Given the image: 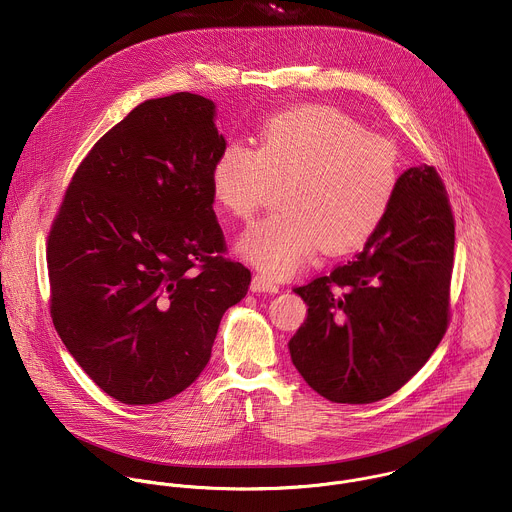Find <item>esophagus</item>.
Instances as JSON below:
<instances>
[{"mask_svg":"<svg viewBox=\"0 0 512 512\" xmlns=\"http://www.w3.org/2000/svg\"><path fill=\"white\" fill-rule=\"evenodd\" d=\"M250 290L254 293H278L280 286H276L268 276H264V274H256V276L252 278V286H250Z\"/></svg>","mask_w":512,"mask_h":512,"instance_id":"obj_1","label":"esophagus"}]
</instances>
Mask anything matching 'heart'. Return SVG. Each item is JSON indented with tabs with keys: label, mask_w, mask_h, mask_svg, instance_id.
Masks as SVG:
<instances>
[{
	"label": "heart",
	"mask_w": 512,
	"mask_h": 512,
	"mask_svg": "<svg viewBox=\"0 0 512 512\" xmlns=\"http://www.w3.org/2000/svg\"><path fill=\"white\" fill-rule=\"evenodd\" d=\"M282 213L254 222L236 252L272 278H288L321 248L347 254L376 232L394 201L396 147L327 104H305L266 118L258 147L228 144L211 167L222 211L248 220L280 185Z\"/></svg>",
	"instance_id": "1"
}]
</instances>
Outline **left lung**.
Returning <instances> with one entry per match:
<instances>
[{
	"instance_id": "left-lung-1",
	"label": "left lung",
	"mask_w": 512,
	"mask_h": 512,
	"mask_svg": "<svg viewBox=\"0 0 512 512\" xmlns=\"http://www.w3.org/2000/svg\"><path fill=\"white\" fill-rule=\"evenodd\" d=\"M455 226L430 165L410 167L353 262L295 288L307 319L292 363L323 398L370 404L400 390L445 335Z\"/></svg>"
}]
</instances>
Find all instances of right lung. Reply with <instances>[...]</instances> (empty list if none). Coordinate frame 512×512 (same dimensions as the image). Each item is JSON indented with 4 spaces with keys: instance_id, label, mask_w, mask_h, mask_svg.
<instances>
[{
    "instance_id": "right-lung-1",
    "label": "right lung",
    "mask_w": 512,
    "mask_h": 512,
    "mask_svg": "<svg viewBox=\"0 0 512 512\" xmlns=\"http://www.w3.org/2000/svg\"><path fill=\"white\" fill-rule=\"evenodd\" d=\"M213 100H146L74 171L47 248L51 315L82 370L122 404H157L211 359L250 270L222 258Z\"/></svg>"
}]
</instances>
